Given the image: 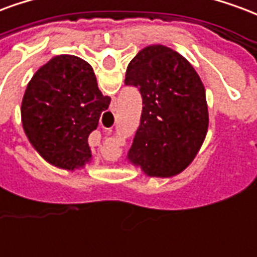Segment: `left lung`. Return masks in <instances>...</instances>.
I'll return each mask as SVG.
<instances>
[{
	"label": "left lung",
	"instance_id": "8db88e82",
	"mask_svg": "<svg viewBox=\"0 0 257 257\" xmlns=\"http://www.w3.org/2000/svg\"><path fill=\"white\" fill-rule=\"evenodd\" d=\"M125 85L143 99L129 161L148 176H176L196 157L208 128L200 77L181 54L153 45L129 62Z\"/></svg>",
	"mask_w": 257,
	"mask_h": 257
}]
</instances>
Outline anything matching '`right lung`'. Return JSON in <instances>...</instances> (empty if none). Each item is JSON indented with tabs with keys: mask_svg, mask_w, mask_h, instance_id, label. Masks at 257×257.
<instances>
[{
	"mask_svg": "<svg viewBox=\"0 0 257 257\" xmlns=\"http://www.w3.org/2000/svg\"><path fill=\"white\" fill-rule=\"evenodd\" d=\"M110 96L102 95L91 65L76 56H57L32 76L22 102L28 140L47 162L83 167L91 158L88 136Z\"/></svg>",
	"mask_w": 257,
	"mask_h": 257,
	"instance_id": "1",
	"label": "right lung"
}]
</instances>
